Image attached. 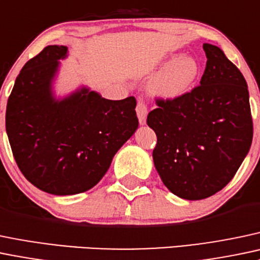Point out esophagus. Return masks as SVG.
<instances>
[{
  "mask_svg": "<svg viewBox=\"0 0 260 260\" xmlns=\"http://www.w3.org/2000/svg\"><path fill=\"white\" fill-rule=\"evenodd\" d=\"M137 116H138V121L141 124H146V119H147V114H148V109H147V106L144 105V102L142 100H138L137 103Z\"/></svg>",
  "mask_w": 260,
  "mask_h": 260,
  "instance_id": "34e87169",
  "label": "esophagus"
}]
</instances>
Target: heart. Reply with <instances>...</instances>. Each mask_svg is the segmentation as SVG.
<instances>
[{
  "mask_svg": "<svg viewBox=\"0 0 260 260\" xmlns=\"http://www.w3.org/2000/svg\"><path fill=\"white\" fill-rule=\"evenodd\" d=\"M199 75L201 63L196 57L168 54L162 71L149 83V93L160 100H177L192 89Z\"/></svg>",
  "mask_w": 260,
  "mask_h": 260,
  "instance_id": "1",
  "label": "heart"
}]
</instances>
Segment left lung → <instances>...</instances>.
I'll return each instance as SVG.
<instances>
[{"mask_svg":"<svg viewBox=\"0 0 260 260\" xmlns=\"http://www.w3.org/2000/svg\"><path fill=\"white\" fill-rule=\"evenodd\" d=\"M203 50L207 66L201 86L177 100H158V108L147 117L157 135L155 169L173 194L188 201L223 189L253 139L244 77L219 47L204 43Z\"/></svg>","mask_w":260,"mask_h":260,"instance_id":"obj_1","label":"left lung"}]
</instances>
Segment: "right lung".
<instances>
[{"mask_svg": "<svg viewBox=\"0 0 260 260\" xmlns=\"http://www.w3.org/2000/svg\"><path fill=\"white\" fill-rule=\"evenodd\" d=\"M67 56L66 46L54 45L29 59L6 109V132L18 168L35 187L54 196L93 188L138 128L135 97L106 100L84 86L56 97L59 59Z\"/></svg>", "mask_w": 260, "mask_h": 260, "instance_id": "1", "label": "right lung"}]
</instances>
